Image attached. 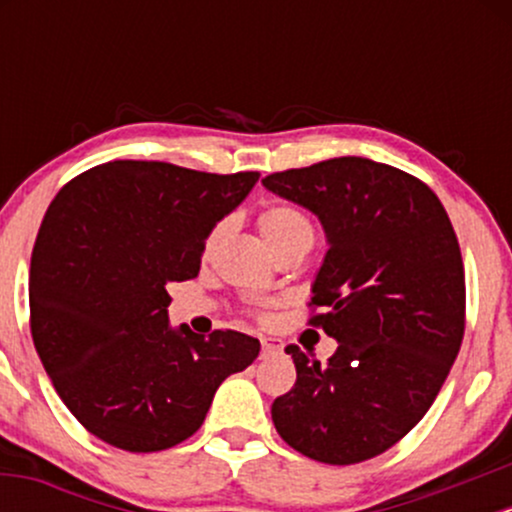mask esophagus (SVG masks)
Wrapping results in <instances>:
<instances>
[{
    "label": "esophagus",
    "mask_w": 512,
    "mask_h": 512,
    "mask_svg": "<svg viewBox=\"0 0 512 512\" xmlns=\"http://www.w3.org/2000/svg\"><path fill=\"white\" fill-rule=\"evenodd\" d=\"M276 351H279V344H274L272 339H262V356L276 354Z\"/></svg>",
    "instance_id": "1"
}]
</instances>
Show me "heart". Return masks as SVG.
<instances>
[{
    "mask_svg": "<svg viewBox=\"0 0 512 512\" xmlns=\"http://www.w3.org/2000/svg\"><path fill=\"white\" fill-rule=\"evenodd\" d=\"M257 231H260L262 240L276 257L293 248H301V245H308L310 248L315 238V226L310 221V216L301 207H296V204L286 202H276L264 207L257 214ZM219 236L221 226L209 233L207 250L219 240Z\"/></svg>",
    "mask_w": 512,
    "mask_h": 512,
    "instance_id": "1",
    "label": "heart"
}]
</instances>
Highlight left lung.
Returning <instances> with one entry per match:
<instances>
[{
    "instance_id": "8db88e82",
    "label": "left lung",
    "mask_w": 512,
    "mask_h": 512,
    "mask_svg": "<svg viewBox=\"0 0 512 512\" xmlns=\"http://www.w3.org/2000/svg\"><path fill=\"white\" fill-rule=\"evenodd\" d=\"M305 207L327 236L310 317L337 339L320 366L298 346L296 385L276 397L279 436L310 460L356 464L380 455L424 419L464 334V267L433 190L361 156L291 168L262 180Z\"/></svg>"
}]
</instances>
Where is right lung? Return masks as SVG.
<instances>
[{
	"label": "right lung",
	"mask_w": 512,
	"mask_h": 512,
	"mask_svg": "<svg viewBox=\"0 0 512 512\" xmlns=\"http://www.w3.org/2000/svg\"><path fill=\"white\" fill-rule=\"evenodd\" d=\"M260 173L110 161L52 199L31 257L35 351L96 438L156 452L190 438L214 392L260 354L243 332L170 327L168 284L195 279L204 243Z\"/></svg>",
	"instance_id": "add662e5"
}]
</instances>
